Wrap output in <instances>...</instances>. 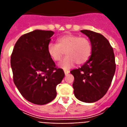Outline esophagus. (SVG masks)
Listing matches in <instances>:
<instances>
[{
  "label": "esophagus",
  "mask_w": 127,
  "mask_h": 127,
  "mask_svg": "<svg viewBox=\"0 0 127 127\" xmlns=\"http://www.w3.org/2000/svg\"><path fill=\"white\" fill-rule=\"evenodd\" d=\"M64 73L66 75H68L70 73V71H69V70H64Z\"/></svg>",
  "instance_id": "obj_1"
}]
</instances>
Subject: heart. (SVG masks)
Here are the masks:
<instances>
[{
    "instance_id": "1",
    "label": "heart",
    "mask_w": 127,
    "mask_h": 127,
    "mask_svg": "<svg viewBox=\"0 0 127 127\" xmlns=\"http://www.w3.org/2000/svg\"><path fill=\"white\" fill-rule=\"evenodd\" d=\"M47 51L54 61H60L65 53L67 56L59 63V66L66 70L73 66L75 63L83 64L86 63L92 54V45L86 37L66 34L57 39V44H48Z\"/></svg>"
}]
</instances>
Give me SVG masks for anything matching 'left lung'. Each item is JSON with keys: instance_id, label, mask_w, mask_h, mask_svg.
<instances>
[{"instance_id": "1", "label": "left lung", "mask_w": 127, "mask_h": 127, "mask_svg": "<svg viewBox=\"0 0 127 127\" xmlns=\"http://www.w3.org/2000/svg\"><path fill=\"white\" fill-rule=\"evenodd\" d=\"M92 45V54L81 68L70 71L74 77L73 88L78 100L95 102L106 94L116 70L115 57L109 41L101 34L82 30Z\"/></svg>"}]
</instances>
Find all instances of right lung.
Instances as JSON below:
<instances>
[{
    "label": "right lung",
    "mask_w": 127,
    "mask_h": 127,
    "mask_svg": "<svg viewBox=\"0 0 127 127\" xmlns=\"http://www.w3.org/2000/svg\"><path fill=\"white\" fill-rule=\"evenodd\" d=\"M54 32L34 30L22 35L11 56L13 81L27 101L37 105L49 103L57 95L56 86L64 77L47 51Z\"/></svg>",
    "instance_id": "1"
}]
</instances>
